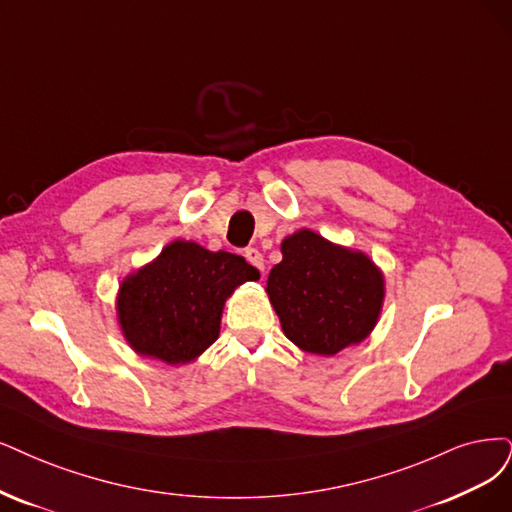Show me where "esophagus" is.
I'll use <instances>...</instances> for the list:
<instances>
[{
  "label": "esophagus",
  "instance_id": "esophagus-1",
  "mask_svg": "<svg viewBox=\"0 0 512 512\" xmlns=\"http://www.w3.org/2000/svg\"><path fill=\"white\" fill-rule=\"evenodd\" d=\"M244 257H246V261H249L251 266L257 268L261 274H263V270H266V261H263V255H261L257 249H246V251H244Z\"/></svg>",
  "mask_w": 512,
  "mask_h": 512
}]
</instances>
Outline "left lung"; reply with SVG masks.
<instances>
[{"label":"left lung","mask_w":512,"mask_h":512,"mask_svg":"<svg viewBox=\"0 0 512 512\" xmlns=\"http://www.w3.org/2000/svg\"><path fill=\"white\" fill-rule=\"evenodd\" d=\"M280 251L266 291L291 342L320 356L363 342L384 304L380 268L312 230L287 236Z\"/></svg>","instance_id":"left-lung-1"}]
</instances>
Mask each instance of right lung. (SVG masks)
Instances as JSON below:
<instances>
[{
  "label": "right lung",
  "mask_w": 512,
  "mask_h": 512,
  "mask_svg": "<svg viewBox=\"0 0 512 512\" xmlns=\"http://www.w3.org/2000/svg\"><path fill=\"white\" fill-rule=\"evenodd\" d=\"M259 272L244 257L206 251L187 240L128 274L118 293V323L128 346L166 365H185L219 337L225 299Z\"/></svg>",
  "instance_id": "right-lung-1"
}]
</instances>
